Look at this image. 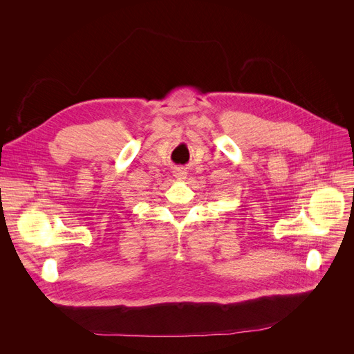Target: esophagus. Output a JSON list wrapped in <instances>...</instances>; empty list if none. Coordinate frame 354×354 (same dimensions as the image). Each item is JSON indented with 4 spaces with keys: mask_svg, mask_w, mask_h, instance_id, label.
<instances>
[{
    "mask_svg": "<svg viewBox=\"0 0 354 354\" xmlns=\"http://www.w3.org/2000/svg\"><path fill=\"white\" fill-rule=\"evenodd\" d=\"M172 174H174V176L176 178V179H179V180H185L187 179V176H188V172L183 169V167H175V169L172 171Z\"/></svg>",
    "mask_w": 354,
    "mask_h": 354,
    "instance_id": "1",
    "label": "esophagus"
}]
</instances>
